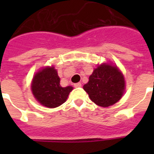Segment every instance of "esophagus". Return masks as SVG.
Returning a JSON list of instances; mask_svg holds the SVG:
<instances>
[{
    "label": "esophagus",
    "mask_w": 154,
    "mask_h": 154,
    "mask_svg": "<svg viewBox=\"0 0 154 154\" xmlns=\"http://www.w3.org/2000/svg\"><path fill=\"white\" fill-rule=\"evenodd\" d=\"M73 85H74L75 88H80V87H82V84H81L80 82H78V83H76V84H74Z\"/></svg>",
    "instance_id": "34e87169"
}]
</instances>
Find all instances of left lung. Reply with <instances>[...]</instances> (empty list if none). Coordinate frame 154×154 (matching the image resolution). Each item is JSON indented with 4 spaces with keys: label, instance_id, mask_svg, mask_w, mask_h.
<instances>
[{
    "label": "left lung",
    "instance_id": "1",
    "mask_svg": "<svg viewBox=\"0 0 154 154\" xmlns=\"http://www.w3.org/2000/svg\"><path fill=\"white\" fill-rule=\"evenodd\" d=\"M125 82L122 72L116 65L101 64L94 69L89 82L83 89L96 105L109 107L122 98Z\"/></svg>",
    "mask_w": 154,
    "mask_h": 154
}]
</instances>
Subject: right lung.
I'll return each instance as SVG.
<instances>
[{
  "instance_id": "right-lung-1",
  "label": "right lung",
  "mask_w": 154,
  "mask_h": 154,
  "mask_svg": "<svg viewBox=\"0 0 154 154\" xmlns=\"http://www.w3.org/2000/svg\"><path fill=\"white\" fill-rule=\"evenodd\" d=\"M57 72L52 67H45L34 75L32 93L38 102L48 108H56L62 105L72 90V86L61 87Z\"/></svg>"
}]
</instances>
